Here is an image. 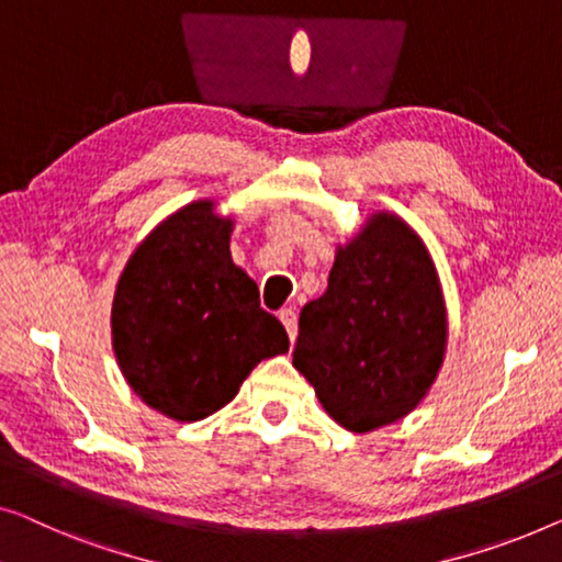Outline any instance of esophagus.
I'll return each instance as SVG.
<instances>
[{
  "instance_id": "1",
  "label": "esophagus",
  "mask_w": 562,
  "mask_h": 562,
  "mask_svg": "<svg viewBox=\"0 0 562 562\" xmlns=\"http://www.w3.org/2000/svg\"><path fill=\"white\" fill-rule=\"evenodd\" d=\"M280 321H282V325H284V330H288L290 340H295V335H297V315H295V310H292V307H282V310H280Z\"/></svg>"
}]
</instances>
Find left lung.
Listing matches in <instances>:
<instances>
[{"instance_id":"8db88e82","label":"left lung","mask_w":562,"mask_h":562,"mask_svg":"<svg viewBox=\"0 0 562 562\" xmlns=\"http://www.w3.org/2000/svg\"><path fill=\"white\" fill-rule=\"evenodd\" d=\"M447 353V305L422 237L375 212L335 249L328 290L300 313L292 366L325 414L368 434L422 404Z\"/></svg>"}]
</instances>
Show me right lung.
<instances>
[{
	"instance_id": "obj_1",
	"label": "right lung",
	"mask_w": 562,
	"mask_h": 562,
	"mask_svg": "<svg viewBox=\"0 0 562 562\" xmlns=\"http://www.w3.org/2000/svg\"><path fill=\"white\" fill-rule=\"evenodd\" d=\"M234 220L199 199L158 224L125 262L111 310L113 353L136 396L173 422L229 404L252 368L288 353L278 317L232 262Z\"/></svg>"
}]
</instances>
